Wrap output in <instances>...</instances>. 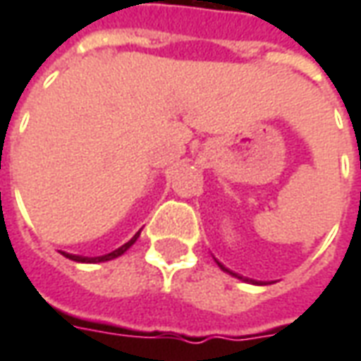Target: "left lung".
<instances>
[{"label": "left lung", "instance_id": "8db88e82", "mask_svg": "<svg viewBox=\"0 0 361 361\" xmlns=\"http://www.w3.org/2000/svg\"><path fill=\"white\" fill-rule=\"evenodd\" d=\"M214 261H216V259H214ZM216 265H219L220 269H222V271H224V272H228V274H232V276H235V279H240V280H245V282H251V284H259V286H261V284H263V282H257V280L243 279V276H240V274H235V272H232V271H230V269H226V267L222 265V263H219V261H216Z\"/></svg>", "mask_w": 361, "mask_h": 361}]
</instances>
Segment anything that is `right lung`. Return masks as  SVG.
I'll use <instances>...</instances> for the list:
<instances>
[{
	"label": "right lung",
	"instance_id": "obj_1",
	"mask_svg": "<svg viewBox=\"0 0 361 361\" xmlns=\"http://www.w3.org/2000/svg\"><path fill=\"white\" fill-rule=\"evenodd\" d=\"M139 234H141V230L137 232V234L129 240L127 243H123L121 247H118V250H114L111 253H106V255H100V257H82V255H73V253H66V251H61V255L67 259H71V261H77V263H104V261H111V259L119 257V255H123L131 245H133L135 242H137V238H139Z\"/></svg>",
	"mask_w": 361,
	"mask_h": 361
}]
</instances>
